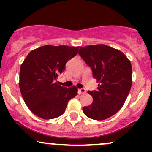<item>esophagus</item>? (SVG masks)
<instances>
[{
    "mask_svg": "<svg viewBox=\"0 0 152 152\" xmlns=\"http://www.w3.org/2000/svg\"><path fill=\"white\" fill-rule=\"evenodd\" d=\"M78 89H79L80 92H84V91H86V88H84L83 85L82 84H78Z\"/></svg>",
    "mask_w": 152,
    "mask_h": 152,
    "instance_id": "34e87169",
    "label": "esophagus"
}]
</instances>
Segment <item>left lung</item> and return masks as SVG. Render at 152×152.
<instances>
[{
    "label": "left lung",
    "mask_w": 152,
    "mask_h": 152,
    "mask_svg": "<svg viewBox=\"0 0 152 152\" xmlns=\"http://www.w3.org/2000/svg\"><path fill=\"white\" fill-rule=\"evenodd\" d=\"M78 50L74 47L46 45L28 54L20 66L19 87L26 106L36 116L43 119L58 117L65 112L69 100L77 95L76 86L66 87L57 78Z\"/></svg>",
    "instance_id": "left-lung-1"
}]
</instances>
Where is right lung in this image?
I'll return each instance as SVG.
<instances>
[{
  "mask_svg": "<svg viewBox=\"0 0 152 152\" xmlns=\"http://www.w3.org/2000/svg\"><path fill=\"white\" fill-rule=\"evenodd\" d=\"M80 56L91 68L98 83L95 91H88L93 98L84 114L94 120H104L117 113L124 104L132 84V64L120 50L106 45L83 47Z\"/></svg>",
  "mask_w": 152,
  "mask_h": 152,
  "instance_id": "right-lung-1",
  "label": "right lung"
}]
</instances>
